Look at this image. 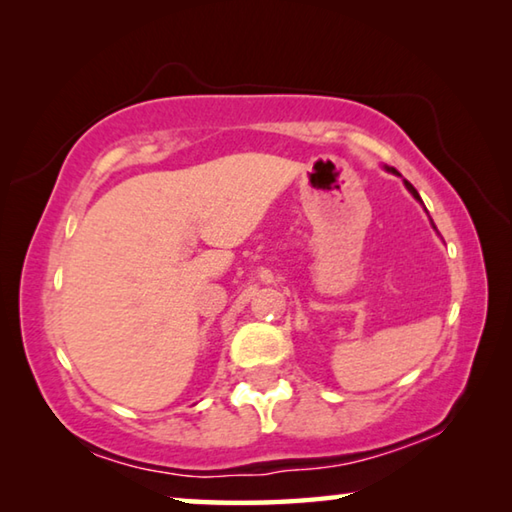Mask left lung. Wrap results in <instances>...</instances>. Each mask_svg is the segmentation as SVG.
Segmentation results:
<instances>
[{
  "mask_svg": "<svg viewBox=\"0 0 512 512\" xmlns=\"http://www.w3.org/2000/svg\"><path fill=\"white\" fill-rule=\"evenodd\" d=\"M386 171H391V173H397V169H393V167H386ZM397 176H400V173H397ZM404 185H406V189H409V192L413 194V198H418V201L422 203V198H420V194L415 192V187L409 183V180H404Z\"/></svg>",
  "mask_w": 512,
  "mask_h": 512,
  "instance_id": "8db88e82",
  "label": "left lung"
}]
</instances>
